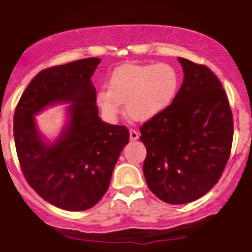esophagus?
<instances>
[{
  "label": "esophagus",
  "instance_id": "esophagus-1",
  "mask_svg": "<svg viewBox=\"0 0 252 252\" xmlns=\"http://www.w3.org/2000/svg\"><path fill=\"white\" fill-rule=\"evenodd\" d=\"M129 135H130V140L131 141L138 140V139H139V133L135 130V129H130V130H129Z\"/></svg>",
  "mask_w": 252,
  "mask_h": 252
}]
</instances>
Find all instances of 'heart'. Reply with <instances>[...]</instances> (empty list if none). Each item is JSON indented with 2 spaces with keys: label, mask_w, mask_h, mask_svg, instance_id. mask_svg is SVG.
<instances>
[{
  "label": "heart",
  "mask_w": 252,
  "mask_h": 252,
  "mask_svg": "<svg viewBox=\"0 0 252 252\" xmlns=\"http://www.w3.org/2000/svg\"><path fill=\"white\" fill-rule=\"evenodd\" d=\"M177 70L167 63L124 64L111 74L108 90L96 94V102L105 117L116 121L126 102V111L134 121L146 122L167 110L178 90Z\"/></svg>",
  "instance_id": "1"
}]
</instances>
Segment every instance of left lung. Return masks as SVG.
<instances>
[{"mask_svg": "<svg viewBox=\"0 0 252 252\" xmlns=\"http://www.w3.org/2000/svg\"><path fill=\"white\" fill-rule=\"evenodd\" d=\"M184 79L174 100L144 123V175L162 201L188 204L220 180L229 159L233 114L220 79L204 64L178 57Z\"/></svg>", "mask_w": 252, "mask_h": 252, "instance_id": "8db88e82", "label": "left lung"}]
</instances>
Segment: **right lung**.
<instances>
[{
    "label": "right lung",
    "mask_w": 252,
    "mask_h": 252,
    "mask_svg": "<svg viewBox=\"0 0 252 252\" xmlns=\"http://www.w3.org/2000/svg\"><path fill=\"white\" fill-rule=\"evenodd\" d=\"M100 62L90 57L41 70L14 112V142L23 174L37 195L62 210L85 211L100 201L129 142L126 126L98 117L91 77ZM56 103H71L70 122L58 140L48 144L37 130L34 116Z\"/></svg>",
    "instance_id": "right-lung-1"
}]
</instances>
